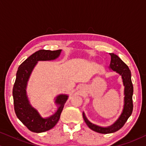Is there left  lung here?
<instances>
[{
	"label": "left lung",
	"instance_id": "obj_1",
	"mask_svg": "<svg viewBox=\"0 0 146 146\" xmlns=\"http://www.w3.org/2000/svg\"><path fill=\"white\" fill-rule=\"evenodd\" d=\"M111 57L109 69L115 71L121 76L123 84L124 86V100L123 108L119 118L114 122L113 124L107 127H102L91 123L87 119L85 113H82L83 118L88 128L93 131L102 134L113 133L119 130L123 126L128 119L130 117L133 109L132 104V95H133V86L131 80V73L128 66L123 62L115 53H109Z\"/></svg>",
	"mask_w": 146,
	"mask_h": 146
}]
</instances>
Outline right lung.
<instances>
[{"label": "right lung", "instance_id": "right-lung-1", "mask_svg": "<svg viewBox=\"0 0 146 146\" xmlns=\"http://www.w3.org/2000/svg\"><path fill=\"white\" fill-rule=\"evenodd\" d=\"M62 49L57 51L42 49L35 52L19 66L13 88L14 110L18 119L31 132H43L53 128L59 121L64 106L68 95L60 94L55 98V104L58 109L54 114L48 117H42L33 108L27 94V87L30 75L39 61H51L60 56Z\"/></svg>", "mask_w": 146, "mask_h": 146}]
</instances>
